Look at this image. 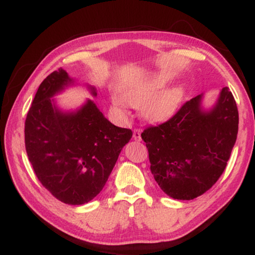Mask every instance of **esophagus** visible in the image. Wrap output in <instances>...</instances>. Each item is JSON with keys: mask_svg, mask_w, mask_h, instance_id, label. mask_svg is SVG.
I'll return each instance as SVG.
<instances>
[{"mask_svg": "<svg viewBox=\"0 0 255 255\" xmlns=\"http://www.w3.org/2000/svg\"><path fill=\"white\" fill-rule=\"evenodd\" d=\"M133 139H134V140H137V141L141 140V131L138 130V128L133 130Z\"/></svg>", "mask_w": 255, "mask_h": 255, "instance_id": "obj_1", "label": "esophagus"}]
</instances>
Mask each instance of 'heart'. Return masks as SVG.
Returning <instances> with one entry per match:
<instances>
[{"instance_id":"heart-1","label":"heart","mask_w":255,"mask_h":255,"mask_svg":"<svg viewBox=\"0 0 255 255\" xmlns=\"http://www.w3.org/2000/svg\"><path fill=\"white\" fill-rule=\"evenodd\" d=\"M168 80V75L165 73H154L145 80L125 87L122 93V99L131 107L139 108L142 106V116L153 123L169 120L182 102L184 87L176 85L159 93ZM123 101L118 97L113 100V109L116 113H123Z\"/></svg>"}]
</instances>
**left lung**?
Here are the masks:
<instances>
[{
	"mask_svg": "<svg viewBox=\"0 0 255 255\" xmlns=\"http://www.w3.org/2000/svg\"><path fill=\"white\" fill-rule=\"evenodd\" d=\"M204 94L188 101L166 123L141 133L151 172L163 193L194 200L210 189L224 172L238 133L237 104L228 87L210 108Z\"/></svg>",
	"mask_w": 255,
	"mask_h": 255,
	"instance_id": "left-lung-1",
	"label": "left lung"
}]
</instances>
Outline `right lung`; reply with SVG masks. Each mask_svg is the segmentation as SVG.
Listing matches in <instances>:
<instances>
[{
  "instance_id": "1",
  "label": "right lung",
  "mask_w": 255,
  "mask_h": 255,
  "mask_svg": "<svg viewBox=\"0 0 255 255\" xmlns=\"http://www.w3.org/2000/svg\"><path fill=\"white\" fill-rule=\"evenodd\" d=\"M79 85L65 69L51 73L38 88L25 121V148L40 183L66 204L88 203L101 193L118 155L130 141V128H118L87 100L75 110L54 96ZM96 97V88L86 83Z\"/></svg>"
}]
</instances>
